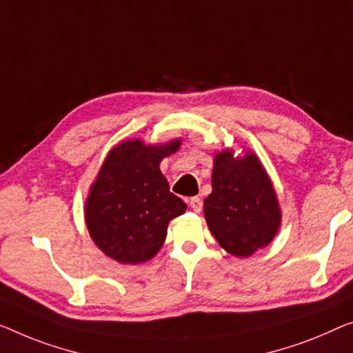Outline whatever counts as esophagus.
Here are the masks:
<instances>
[{"instance_id":"obj_1","label":"esophagus","mask_w":353,"mask_h":353,"mask_svg":"<svg viewBox=\"0 0 353 353\" xmlns=\"http://www.w3.org/2000/svg\"><path fill=\"white\" fill-rule=\"evenodd\" d=\"M190 208L193 209V212H196V214H199L201 212V209H203V201L201 199H199L198 196H194V198H190Z\"/></svg>"}]
</instances>
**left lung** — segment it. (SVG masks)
<instances>
[{
	"instance_id": "8db88e82",
	"label": "left lung",
	"mask_w": 353,
	"mask_h": 353,
	"mask_svg": "<svg viewBox=\"0 0 353 353\" xmlns=\"http://www.w3.org/2000/svg\"><path fill=\"white\" fill-rule=\"evenodd\" d=\"M210 233L228 254L245 259L270 245L281 228L282 212L259 155L231 149L214 155L212 193L204 199Z\"/></svg>"
}]
</instances>
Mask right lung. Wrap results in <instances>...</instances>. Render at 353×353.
Returning a JSON list of instances; mask_svg holds the SVG:
<instances>
[{
    "instance_id": "1",
    "label": "right lung",
    "mask_w": 353,
    "mask_h": 353,
    "mask_svg": "<svg viewBox=\"0 0 353 353\" xmlns=\"http://www.w3.org/2000/svg\"><path fill=\"white\" fill-rule=\"evenodd\" d=\"M181 139L145 144L122 141L109 150L88 190L83 217L93 243L122 265H139L159 254L168 225L187 204L170 192L160 163L176 154Z\"/></svg>"
}]
</instances>
